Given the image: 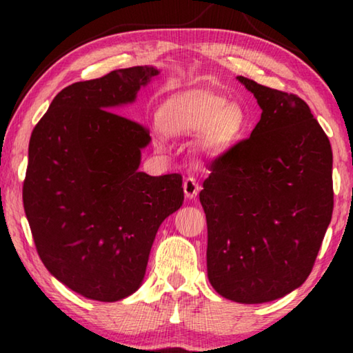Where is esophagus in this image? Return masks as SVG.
Here are the masks:
<instances>
[{"mask_svg":"<svg viewBox=\"0 0 353 353\" xmlns=\"http://www.w3.org/2000/svg\"><path fill=\"white\" fill-rule=\"evenodd\" d=\"M183 191H185V196H187L188 199H193L198 196V193L201 191V185L196 182V179L187 177L183 181Z\"/></svg>","mask_w":353,"mask_h":353,"instance_id":"esophagus-1","label":"esophagus"}]
</instances>
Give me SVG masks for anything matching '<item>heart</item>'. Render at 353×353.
<instances>
[{
    "instance_id": "1",
    "label": "heart",
    "mask_w": 353,
    "mask_h": 353,
    "mask_svg": "<svg viewBox=\"0 0 353 353\" xmlns=\"http://www.w3.org/2000/svg\"><path fill=\"white\" fill-rule=\"evenodd\" d=\"M163 134L170 137L194 135L204 130L207 148L223 151L240 139L246 129V117L236 105L218 94L185 90L170 97L157 113Z\"/></svg>"
}]
</instances>
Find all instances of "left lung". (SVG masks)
Wrapping results in <instances>:
<instances>
[{"mask_svg":"<svg viewBox=\"0 0 353 353\" xmlns=\"http://www.w3.org/2000/svg\"><path fill=\"white\" fill-rule=\"evenodd\" d=\"M261 118L213 160L199 193L207 272L241 303L283 297L313 270L333 212L332 146L303 99L238 76Z\"/></svg>","mask_w":353,"mask_h":353,"instance_id":"8db88e82","label":"left lung"}]
</instances>
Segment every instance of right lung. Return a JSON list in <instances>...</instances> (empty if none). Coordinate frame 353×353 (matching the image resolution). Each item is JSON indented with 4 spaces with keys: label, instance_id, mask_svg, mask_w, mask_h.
Returning a JSON list of instances; mask_svg holds the SVG:
<instances>
[{
    "label": "right lung",
    "instance_id": "right-lung-1",
    "mask_svg": "<svg viewBox=\"0 0 353 353\" xmlns=\"http://www.w3.org/2000/svg\"><path fill=\"white\" fill-rule=\"evenodd\" d=\"M154 67L110 71L56 94L34 128L23 205L39 256L70 290L115 302L139 290L155 234L181 208V174L139 171L149 130L119 115Z\"/></svg>",
    "mask_w": 353,
    "mask_h": 353
}]
</instances>
